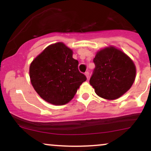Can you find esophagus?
<instances>
[{"instance_id": "1", "label": "esophagus", "mask_w": 151, "mask_h": 151, "mask_svg": "<svg viewBox=\"0 0 151 151\" xmlns=\"http://www.w3.org/2000/svg\"><path fill=\"white\" fill-rule=\"evenodd\" d=\"M85 75H86V78H87V79H89V72H85Z\"/></svg>"}]
</instances>
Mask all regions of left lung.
<instances>
[{"instance_id":"1","label":"left lung","mask_w":151,"mask_h":151,"mask_svg":"<svg viewBox=\"0 0 151 151\" xmlns=\"http://www.w3.org/2000/svg\"><path fill=\"white\" fill-rule=\"evenodd\" d=\"M93 62L95 68L89 83L100 97L109 100L119 98L134 82V64L121 50L113 47L100 50Z\"/></svg>"}]
</instances>
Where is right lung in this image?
Masks as SVG:
<instances>
[{
  "instance_id": "obj_1",
  "label": "right lung",
  "mask_w": 151,
  "mask_h": 151,
  "mask_svg": "<svg viewBox=\"0 0 151 151\" xmlns=\"http://www.w3.org/2000/svg\"><path fill=\"white\" fill-rule=\"evenodd\" d=\"M79 62L63 43L51 45L30 66L32 85L45 101L63 105L72 99L77 89L86 80L78 69Z\"/></svg>"
}]
</instances>
